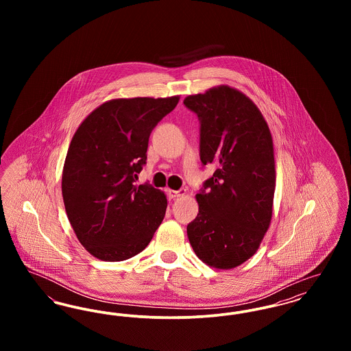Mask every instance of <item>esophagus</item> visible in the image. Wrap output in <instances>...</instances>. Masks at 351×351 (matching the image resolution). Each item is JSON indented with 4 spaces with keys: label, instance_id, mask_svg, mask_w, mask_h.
Listing matches in <instances>:
<instances>
[{
    "label": "esophagus",
    "instance_id": "obj_1",
    "mask_svg": "<svg viewBox=\"0 0 351 351\" xmlns=\"http://www.w3.org/2000/svg\"><path fill=\"white\" fill-rule=\"evenodd\" d=\"M185 189H179V191H173V189H167V195L169 199H176V197H180L185 195Z\"/></svg>",
    "mask_w": 351,
    "mask_h": 351
}]
</instances>
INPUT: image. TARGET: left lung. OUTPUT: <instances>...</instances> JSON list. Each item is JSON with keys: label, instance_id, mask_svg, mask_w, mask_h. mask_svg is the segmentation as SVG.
I'll list each match as a JSON object with an SVG mask.
<instances>
[{"label": "left lung", "instance_id": "1", "mask_svg": "<svg viewBox=\"0 0 351 351\" xmlns=\"http://www.w3.org/2000/svg\"><path fill=\"white\" fill-rule=\"evenodd\" d=\"M200 121V159L213 176L196 195L197 217L186 226L201 261L229 269L258 250L272 216L275 160L267 122L255 104L226 85L188 96Z\"/></svg>", "mask_w": 351, "mask_h": 351}]
</instances>
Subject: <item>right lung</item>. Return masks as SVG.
I'll list each match as a JSON object with an SVG mask.
<instances>
[{"label": "right lung", "mask_w": 351, "mask_h": 351, "mask_svg": "<svg viewBox=\"0 0 351 351\" xmlns=\"http://www.w3.org/2000/svg\"><path fill=\"white\" fill-rule=\"evenodd\" d=\"M178 102L179 96L108 101L71 141L62 179L67 217L80 243L101 261H126L145 250L165 218V193L135 180L151 132Z\"/></svg>", "instance_id": "add662e5"}]
</instances>
